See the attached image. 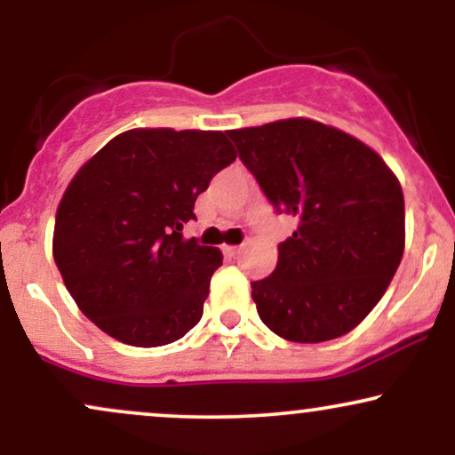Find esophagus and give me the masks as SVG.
Listing matches in <instances>:
<instances>
[{"instance_id":"esophagus-1","label":"esophagus","mask_w":455,"mask_h":455,"mask_svg":"<svg viewBox=\"0 0 455 455\" xmlns=\"http://www.w3.org/2000/svg\"><path fill=\"white\" fill-rule=\"evenodd\" d=\"M224 254H227V257H237L239 254V250H242V245H224Z\"/></svg>"}]
</instances>
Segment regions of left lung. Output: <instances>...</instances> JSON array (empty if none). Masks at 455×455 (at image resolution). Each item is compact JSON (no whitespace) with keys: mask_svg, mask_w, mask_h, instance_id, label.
I'll return each instance as SVG.
<instances>
[{"mask_svg":"<svg viewBox=\"0 0 455 455\" xmlns=\"http://www.w3.org/2000/svg\"><path fill=\"white\" fill-rule=\"evenodd\" d=\"M239 158L297 228L278 265L252 282L260 321L291 342L355 329L387 291L404 254V195L372 148L307 117L228 130Z\"/></svg>","mask_w":455,"mask_h":455,"instance_id":"1","label":"left lung"}]
</instances>
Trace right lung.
<instances>
[{"mask_svg": "<svg viewBox=\"0 0 455 455\" xmlns=\"http://www.w3.org/2000/svg\"><path fill=\"white\" fill-rule=\"evenodd\" d=\"M220 130L134 128L68 184L53 259L78 310L130 347H162L201 321L222 252L186 239L195 201L235 162Z\"/></svg>", "mask_w": 455, "mask_h": 455, "instance_id": "1", "label": "right lung"}]
</instances>
